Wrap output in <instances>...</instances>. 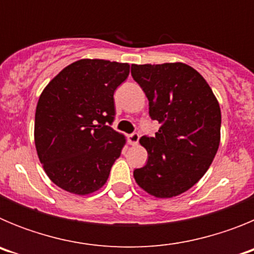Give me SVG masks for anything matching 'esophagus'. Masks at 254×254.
Masks as SVG:
<instances>
[{
    "mask_svg": "<svg viewBox=\"0 0 254 254\" xmlns=\"http://www.w3.org/2000/svg\"><path fill=\"white\" fill-rule=\"evenodd\" d=\"M127 140H128L129 145L134 146V145H137V143H138V140H140V134L136 133V132H134V133L128 134V137H127Z\"/></svg>",
    "mask_w": 254,
    "mask_h": 254,
    "instance_id": "34e87169",
    "label": "esophagus"
}]
</instances>
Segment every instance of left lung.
Wrapping results in <instances>:
<instances>
[{"instance_id":"1","label":"left lung","mask_w":254,"mask_h":254,"mask_svg":"<svg viewBox=\"0 0 254 254\" xmlns=\"http://www.w3.org/2000/svg\"><path fill=\"white\" fill-rule=\"evenodd\" d=\"M132 77L146 94L155 137L140 138L147 151L134 181L156 198H172L205 176L220 145L221 111L216 96L193 67L182 62L132 64Z\"/></svg>"}]
</instances>
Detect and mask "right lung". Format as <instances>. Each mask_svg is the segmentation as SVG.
<instances>
[{
	"label": "right lung",
	"instance_id": "obj_1",
	"mask_svg": "<svg viewBox=\"0 0 254 254\" xmlns=\"http://www.w3.org/2000/svg\"><path fill=\"white\" fill-rule=\"evenodd\" d=\"M129 64L78 60L52 78L39 96L34 141L38 158L56 186L85 196L105 185L126 137L114 131L113 94Z\"/></svg>",
	"mask_w": 254,
	"mask_h": 254
}]
</instances>
